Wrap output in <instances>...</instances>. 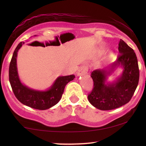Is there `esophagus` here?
Returning <instances> with one entry per match:
<instances>
[{"label": "esophagus", "mask_w": 146, "mask_h": 146, "mask_svg": "<svg viewBox=\"0 0 146 146\" xmlns=\"http://www.w3.org/2000/svg\"><path fill=\"white\" fill-rule=\"evenodd\" d=\"M88 71V68L86 66H82V67L79 68L77 72H76V75L77 76H80L82 75H84V74L87 73Z\"/></svg>", "instance_id": "esophagus-1"}]
</instances>
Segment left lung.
Here are the masks:
<instances>
[{
    "label": "left lung",
    "mask_w": 146,
    "mask_h": 146,
    "mask_svg": "<svg viewBox=\"0 0 146 146\" xmlns=\"http://www.w3.org/2000/svg\"><path fill=\"white\" fill-rule=\"evenodd\" d=\"M120 55L115 62L104 69H98L91 73L94 88L88 95L89 102L100 110H111L129 102L139 80L138 60L134 50L120 39L118 44ZM118 68L121 75L113 81L108 76Z\"/></svg>",
    "instance_id": "8db88e82"
}]
</instances>
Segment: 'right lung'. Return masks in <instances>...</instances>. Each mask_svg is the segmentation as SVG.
<instances>
[{
    "label": "right lung",
    "instance_id": "add662e5",
    "mask_svg": "<svg viewBox=\"0 0 146 146\" xmlns=\"http://www.w3.org/2000/svg\"><path fill=\"white\" fill-rule=\"evenodd\" d=\"M36 36V35H34ZM25 42H20L15 49L9 68V80L13 93L20 102L29 107L46 110L57 104L61 99L65 86L75 78L74 75L59 76L46 90H34L21 82L17 69L18 51Z\"/></svg>",
    "mask_w": 146,
    "mask_h": 146
}]
</instances>
